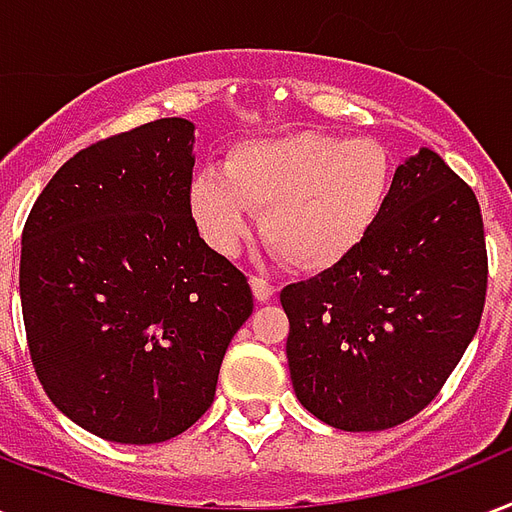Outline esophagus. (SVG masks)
I'll use <instances>...</instances> for the list:
<instances>
[{
  "instance_id": "obj_1",
  "label": "esophagus",
  "mask_w": 512,
  "mask_h": 512,
  "mask_svg": "<svg viewBox=\"0 0 512 512\" xmlns=\"http://www.w3.org/2000/svg\"><path fill=\"white\" fill-rule=\"evenodd\" d=\"M252 292H255V298L260 300V303H265V300H271L273 295H276V287H273L271 282H265V279H260V276H252Z\"/></svg>"
}]
</instances>
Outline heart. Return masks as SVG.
Masks as SVG:
<instances>
[{"label": "heart", "instance_id": "obj_1", "mask_svg": "<svg viewBox=\"0 0 512 512\" xmlns=\"http://www.w3.org/2000/svg\"><path fill=\"white\" fill-rule=\"evenodd\" d=\"M395 163L376 139L290 134L249 139L225 152L220 171L193 179L187 206L214 249L247 239L263 212L265 244L298 271L333 268L360 247L384 212Z\"/></svg>", "mask_w": 512, "mask_h": 512}]
</instances>
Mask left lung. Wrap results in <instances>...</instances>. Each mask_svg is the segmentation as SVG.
<instances>
[{"mask_svg":"<svg viewBox=\"0 0 512 512\" xmlns=\"http://www.w3.org/2000/svg\"><path fill=\"white\" fill-rule=\"evenodd\" d=\"M489 284L481 204L438 152L395 171L362 244L287 284V362L306 411L381 432L427 408L481 325Z\"/></svg>","mask_w":512,"mask_h":512,"instance_id":"8db88e82","label":"left lung"}]
</instances>
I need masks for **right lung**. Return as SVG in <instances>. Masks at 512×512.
I'll return each instance as SVG.
<instances>
[{
  "label": "right lung",
  "instance_id": "obj_1",
  "mask_svg": "<svg viewBox=\"0 0 512 512\" xmlns=\"http://www.w3.org/2000/svg\"><path fill=\"white\" fill-rule=\"evenodd\" d=\"M193 123L163 117L80 150L23 225L31 365L74 424L112 443L182 435L214 403L247 276L195 225Z\"/></svg>",
  "mask_w": 512,
  "mask_h": 512
}]
</instances>
